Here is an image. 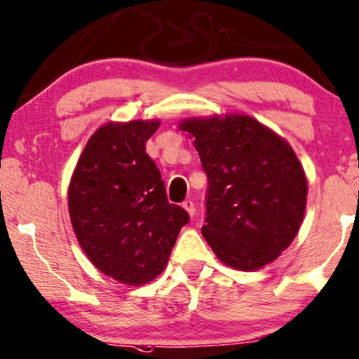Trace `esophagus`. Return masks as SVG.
Instances as JSON below:
<instances>
[{"label":"esophagus","mask_w":359,"mask_h":359,"mask_svg":"<svg viewBox=\"0 0 359 359\" xmlns=\"http://www.w3.org/2000/svg\"><path fill=\"white\" fill-rule=\"evenodd\" d=\"M183 208L186 209V212H188L189 216H193L194 211H196V209H194V203L191 201V199H186V201H183Z\"/></svg>","instance_id":"esophagus-1"}]
</instances>
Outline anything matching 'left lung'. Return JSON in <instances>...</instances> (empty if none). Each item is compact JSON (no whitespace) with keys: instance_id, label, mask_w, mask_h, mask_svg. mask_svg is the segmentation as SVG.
Wrapping results in <instances>:
<instances>
[{"instance_id":"8db88e82","label":"left lung","mask_w":359,"mask_h":359,"mask_svg":"<svg viewBox=\"0 0 359 359\" xmlns=\"http://www.w3.org/2000/svg\"><path fill=\"white\" fill-rule=\"evenodd\" d=\"M208 175L204 239L237 271H257L292 244L306 206V178L292 147L248 115L188 118Z\"/></svg>"}]
</instances>
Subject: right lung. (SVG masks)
I'll return each instance as SVG.
<instances>
[{
  "label": "right lung",
  "mask_w": 359,
  "mask_h": 359,
  "mask_svg": "<svg viewBox=\"0 0 359 359\" xmlns=\"http://www.w3.org/2000/svg\"><path fill=\"white\" fill-rule=\"evenodd\" d=\"M158 120L110 122L88 138L69 184L79 244L105 276L142 285L165 271L189 214L166 198L145 143Z\"/></svg>",
  "instance_id": "add662e5"
}]
</instances>
